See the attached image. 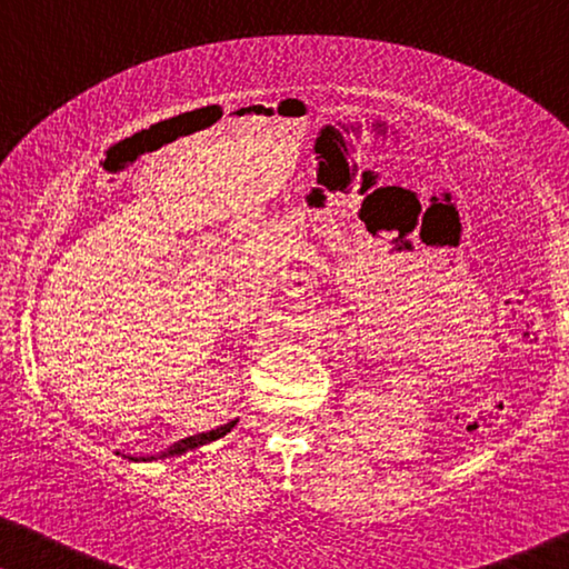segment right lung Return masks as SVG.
I'll return each instance as SVG.
<instances>
[{
  "label": "right lung",
  "instance_id": "right-lung-1",
  "mask_svg": "<svg viewBox=\"0 0 569 569\" xmlns=\"http://www.w3.org/2000/svg\"><path fill=\"white\" fill-rule=\"evenodd\" d=\"M236 425H238V419H232V422L222 425V427H217V430H209V432H201V435H191V438H183V440L173 442V446H170V448L160 450L158 456H139V458L123 456V458H131V461H162V458H176V456H183V453H189V450H197V448H201V446H207V442L224 438V435H228ZM116 456H121V453H116Z\"/></svg>",
  "mask_w": 569,
  "mask_h": 569
}]
</instances>
